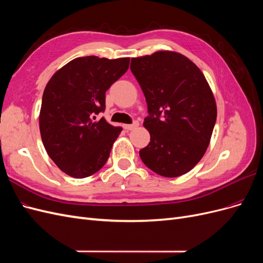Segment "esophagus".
I'll use <instances>...</instances> for the list:
<instances>
[{
    "label": "esophagus",
    "instance_id": "34e87169",
    "mask_svg": "<svg viewBox=\"0 0 263 263\" xmlns=\"http://www.w3.org/2000/svg\"><path fill=\"white\" fill-rule=\"evenodd\" d=\"M139 126V123L138 122H134L133 124H128V125H124V128L126 130H133L135 128H137V127Z\"/></svg>",
    "mask_w": 263,
    "mask_h": 263
}]
</instances>
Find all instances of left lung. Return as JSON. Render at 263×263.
I'll return each instance as SVG.
<instances>
[{"label":"left lung","instance_id":"obj_1","mask_svg":"<svg viewBox=\"0 0 263 263\" xmlns=\"http://www.w3.org/2000/svg\"><path fill=\"white\" fill-rule=\"evenodd\" d=\"M130 70L146 98L150 142L139 156L150 170L177 178L192 170L210 145L217 108L202 71L185 55L157 51L133 58Z\"/></svg>","mask_w":263,"mask_h":263}]
</instances>
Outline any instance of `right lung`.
<instances>
[{"label":"right lung","instance_id":"add662e5","mask_svg":"<svg viewBox=\"0 0 263 263\" xmlns=\"http://www.w3.org/2000/svg\"><path fill=\"white\" fill-rule=\"evenodd\" d=\"M129 67V58H76L47 83L39 129L47 154L68 176L83 179L98 172L109 157L122 127L104 117L105 92Z\"/></svg>","mask_w":263,"mask_h":263}]
</instances>
